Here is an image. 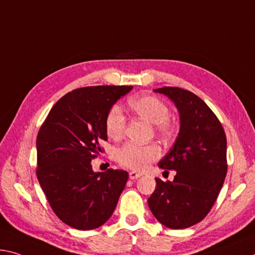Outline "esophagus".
<instances>
[{"mask_svg":"<svg viewBox=\"0 0 255 255\" xmlns=\"http://www.w3.org/2000/svg\"><path fill=\"white\" fill-rule=\"evenodd\" d=\"M140 176H142V173H139V172H136V171H130V172H129V178H130L131 180L139 178Z\"/></svg>","mask_w":255,"mask_h":255,"instance_id":"obj_1","label":"esophagus"}]
</instances>
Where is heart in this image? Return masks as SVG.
<instances>
[{
	"mask_svg": "<svg viewBox=\"0 0 255 255\" xmlns=\"http://www.w3.org/2000/svg\"><path fill=\"white\" fill-rule=\"evenodd\" d=\"M129 107L148 123L154 125V130L157 135L168 138L175 132V125L169 119L170 110L162 100L152 95H142L129 100ZM126 117L123 109L113 106L106 116L107 134L113 139H119L126 130ZM161 155V148L154 143L140 145L136 143H127L119 147L116 152V159L120 165L131 170H145L153 161Z\"/></svg>",
	"mask_w": 255,
	"mask_h": 255,
	"instance_id": "1",
	"label": "heart"
}]
</instances>
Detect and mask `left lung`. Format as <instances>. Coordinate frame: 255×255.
<instances>
[{"instance_id": "1", "label": "left lung", "mask_w": 255, "mask_h": 255, "mask_svg": "<svg viewBox=\"0 0 255 255\" xmlns=\"http://www.w3.org/2000/svg\"><path fill=\"white\" fill-rule=\"evenodd\" d=\"M154 92L176 104L180 130L170 152L159 162L167 172L176 170L175 178H155V191L147 203L165 227L188 228L207 217L219 195L227 175V139L219 119L194 93L170 86Z\"/></svg>"}]
</instances>
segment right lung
Returning a JSON list of instances; mask_svg holds the SVG:
<instances>
[{
  "label": "right lung",
  "instance_id": "obj_1",
  "mask_svg": "<svg viewBox=\"0 0 255 255\" xmlns=\"http://www.w3.org/2000/svg\"><path fill=\"white\" fill-rule=\"evenodd\" d=\"M132 86H88L67 93L39 128L36 175L52 210L72 228L91 230L109 220L128 172H94L91 161L108 139L106 116Z\"/></svg>",
  "mask_w": 255,
  "mask_h": 255
}]
</instances>
